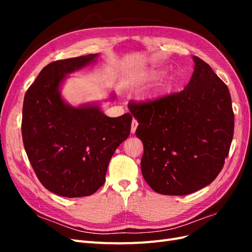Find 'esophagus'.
<instances>
[{
    "instance_id": "34e87169",
    "label": "esophagus",
    "mask_w": 252,
    "mask_h": 252,
    "mask_svg": "<svg viewBox=\"0 0 252 252\" xmlns=\"http://www.w3.org/2000/svg\"><path fill=\"white\" fill-rule=\"evenodd\" d=\"M138 122H136L135 120H132V123H131V133H134L135 130H136V127H138Z\"/></svg>"
}]
</instances>
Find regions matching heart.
Masks as SVG:
<instances>
[{
	"mask_svg": "<svg viewBox=\"0 0 252 252\" xmlns=\"http://www.w3.org/2000/svg\"><path fill=\"white\" fill-rule=\"evenodd\" d=\"M163 69L161 67H151V68H146L140 72L136 73L134 75V78L132 79V84L134 86H143V85H147V84L156 81L158 79L161 75L163 74ZM178 80V75L175 72H171L170 74L167 75L165 80L161 84V89L166 90L174 85V83Z\"/></svg>",
	"mask_w": 252,
	"mask_h": 252,
	"instance_id": "heart-1",
	"label": "heart"
}]
</instances>
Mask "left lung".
<instances>
[{
	"label": "left lung",
	"instance_id": "8db88e82",
	"mask_svg": "<svg viewBox=\"0 0 252 252\" xmlns=\"http://www.w3.org/2000/svg\"><path fill=\"white\" fill-rule=\"evenodd\" d=\"M193 73L179 94L148 103H130L139 122L142 174L156 192L186 195L222 170L233 138L234 116L226 84L195 56Z\"/></svg>",
	"mask_w": 252,
	"mask_h": 252
}]
</instances>
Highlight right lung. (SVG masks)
Returning <instances> with one entry per match:
<instances>
[{
	"instance_id": "add662e5",
	"label": "right lung",
	"mask_w": 252,
	"mask_h": 252,
	"mask_svg": "<svg viewBox=\"0 0 252 252\" xmlns=\"http://www.w3.org/2000/svg\"><path fill=\"white\" fill-rule=\"evenodd\" d=\"M97 57L48 64L24 97L22 136L29 162L43 186L61 196L94 194L105 183L114 151L130 133V113L109 118L101 104L72 106L61 94L68 74L94 64Z\"/></svg>"
}]
</instances>
